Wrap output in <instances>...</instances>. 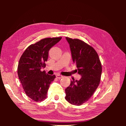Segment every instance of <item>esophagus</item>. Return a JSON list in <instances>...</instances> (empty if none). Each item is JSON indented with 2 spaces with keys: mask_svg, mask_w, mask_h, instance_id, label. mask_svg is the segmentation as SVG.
Masks as SVG:
<instances>
[{
  "mask_svg": "<svg viewBox=\"0 0 126 126\" xmlns=\"http://www.w3.org/2000/svg\"><path fill=\"white\" fill-rule=\"evenodd\" d=\"M56 77H57V78H58L59 79H60L62 78L63 77V76L60 75V74H57V75H56Z\"/></svg>",
  "mask_w": 126,
  "mask_h": 126,
  "instance_id": "34e87169",
  "label": "esophagus"
}]
</instances>
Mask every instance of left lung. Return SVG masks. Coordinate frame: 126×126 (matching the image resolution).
<instances>
[{
  "label": "left lung",
  "instance_id": "left-lung-1",
  "mask_svg": "<svg viewBox=\"0 0 126 126\" xmlns=\"http://www.w3.org/2000/svg\"><path fill=\"white\" fill-rule=\"evenodd\" d=\"M69 44L72 60L82 77L73 79L65 89V99L71 104L80 106L90 98L98 87L102 65L98 55L94 48L83 41L66 37Z\"/></svg>",
  "mask_w": 126,
  "mask_h": 126
}]
</instances>
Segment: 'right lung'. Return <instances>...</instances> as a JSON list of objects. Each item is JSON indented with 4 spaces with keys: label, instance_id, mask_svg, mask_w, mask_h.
<instances>
[{
    "label": "right lung",
    "instance_id": "1",
    "mask_svg": "<svg viewBox=\"0 0 126 126\" xmlns=\"http://www.w3.org/2000/svg\"><path fill=\"white\" fill-rule=\"evenodd\" d=\"M61 37L47 38L28 47L21 56L18 75L26 94L35 102L46 98L55 75H49L40 69L46 67L50 49L61 40Z\"/></svg>",
    "mask_w": 126,
    "mask_h": 126
}]
</instances>
